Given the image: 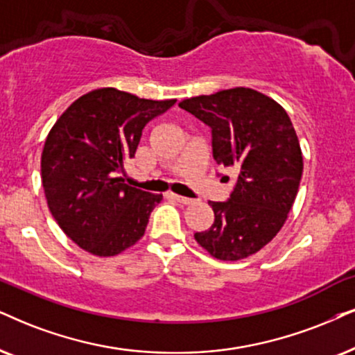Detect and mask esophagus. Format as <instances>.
Segmentation results:
<instances>
[{
    "mask_svg": "<svg viewBox=\"0 0 355 355\" xmlns=\"http://www.w3.org/2000/svg\"><path fill=\"white\" fill-rule=\"evenodd\" d=\"M172 198L175 200V201H178V203H182V205H191L193 203V200L191 198H187V196H180V195H175V193H172Z\"/></svg>",
    "mask_w": 355,
    "mask_h": 355,
    "instance_id": "1",
    "label": "esophagus"
}]
</instances>
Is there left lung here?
Listing matches in <instances>:
<instances>
[{"label": "left lung", "instance_id": "1", "mask_svg": "<svg viewBox=\"0 0 355 355\" xmlns=\"http://www.w3.org/2000/svg\"><path fill=\"white\" fill-rule=\"evenodd\" d=\"M178 106L209 125L218 165L237 170L231 198L209 201L214 223L195 239L214 259L249 257L278 234L297 198L303 155L293 124L275 100L244 87Z\"/></svg>", "mask_w": 355, "mask_h": 355}]
</instances>
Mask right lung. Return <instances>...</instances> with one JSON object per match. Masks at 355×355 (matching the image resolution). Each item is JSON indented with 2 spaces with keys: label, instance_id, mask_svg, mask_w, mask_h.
Listing matches in <instances>:
<instances>
[{
  "label": "right lung",
  "instance_id": "right-lung-1",
  "mask_svg": "<svg viewBox=\"0 0 355 355\" xmlns=\"http://www.w3.org/2000/svg\"><path fill=\"white\" fill-rule=\"evenodd\" d=\"M177 100H146L118 88H98L75 100L52 125L40 159L47 206L78 248L113 257L144 236L162 201L123 183L142 129Z\"/></svg>",
  "mask_w": 355,
  "mask_h": 355
}]
</instances>
